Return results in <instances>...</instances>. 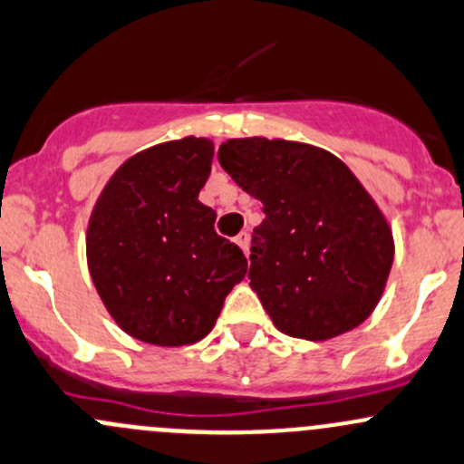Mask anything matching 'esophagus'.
Returning <instances> with one entry per match:
<instances>
[{"label": "esophagus", "instance_id": "34e87169", "mask_svg": "<svg viewBox=\"0 0 464 464\" xmlns=\"http://www.w3.org/2000/svg\"><path fill=\"white\" fill-rule=\"evenodd\" d=\"M236 242H237V245H240V248H242V251H245V253H248V233H246V231H242V233H240V236H237V237H236Z\"/></svg>", "mask_w": 464, "mask_h": 464}]
</instances>
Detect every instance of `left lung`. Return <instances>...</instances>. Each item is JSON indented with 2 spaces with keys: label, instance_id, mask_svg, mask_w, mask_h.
<instances>
[{
  "label": "left lung",
  "instance_id": "left-lung-1",
  "mask_svg": "<svg viewBox=\"0 0 464 464\" xmlns=\"http://www.w3.org/2000/svg\"><path fill=\"white\" fill-rule=\"evenodd\" d=\"M222 169L262 202L251 289L294 338L329 340L372 315L393 262L387 219L335 155L286 140H228Z\"/></svg>",
  "mask_w": 464,
  "mask_h": 464
}]
</instances>
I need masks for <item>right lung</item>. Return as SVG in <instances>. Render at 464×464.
Listing matches in <instances>:
<instances>
[{"label": "right lung", "mask_w": 464, "mask_h": 464, "mask_svg": "<svg viewBox=\"0 0 464 464\" xmlns=\"http://www.w3.org/2000/svg\"><path fill=\"white\" fill-rule=\"evenodd\" d=\"M213 144L184 138L133 155L92 208L86 256L92 285L117 324L158 347L202 340L242 282V248L216 233L198 199Z\"/></svg>", "instance_id": "obj_1"}]
</instances>
